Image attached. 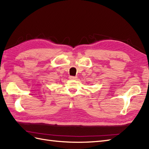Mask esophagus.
<instances>
[{"instance_id": "34e87169", "label": "esophagus", "mask_w": 149, "mask_h": 149, "mask_svg": "<svg viewBox=\"0 0 149 149\" xmlns=\"http://www.w3.org/2000/svg\"><path fill=\"white\" fill-rule=\"evenodd\" d=\"M76 78H77V77H75V76H69V79H70V80H74Z\"/></svg>"}]
</instances>
